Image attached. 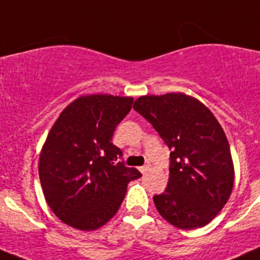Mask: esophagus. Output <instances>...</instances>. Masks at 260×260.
I'll return each mask as SVG.
<instances>
[{"instance_id":"obj_1","label":"esophagus","mask_w":260,"mask_h":260,"mask_svg":"<svg viewBox=\"0 0 260 260\" xmlns=\"http://www.w3.org/2000/svg\"><path fill=\"white\" fill-rule=\"evenodd\" d=\"M150 170V166H142V167H140V171H141V174H147V171Z\"/></svg>"}]
</instances>
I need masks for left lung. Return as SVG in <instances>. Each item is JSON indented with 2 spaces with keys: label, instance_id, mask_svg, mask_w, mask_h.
<instances>
[{
  "label": "left lung",
  "instance_id": "obj_1",
  "mask_svg": "<svg viewBox=\"0 0 260 260\" xmlns=\"http://www.w3.org/2000/svg\"><path fill=\"white\" fill-rule=\"evenodd\" d=\"M133 109L170 147L166 190L154 196L163 219L180 229L207 225L232 193L235 166L228 140L211 110L185 93L141 95Z\"/></svg>",
  "mask_w": 260,
  "mask_h": 260
}]
</instances>
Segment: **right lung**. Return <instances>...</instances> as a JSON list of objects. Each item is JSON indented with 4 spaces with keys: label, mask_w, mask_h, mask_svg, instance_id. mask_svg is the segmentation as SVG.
<instances>
[{
    "label": "right lung",
    "mask_w": 260,
    "mask_h": 260,
    "mask_svg": "<svg viewBox=\"0 0 260 260\" xmlns=\"http://www.w3.org/2000/svg\"><path fill=\"white\" fill-rule=\"evenodd\" d=\"M133 97L83 94L64 107L49 131L39 158L46 203L55 216L79 231H94L118 212L128 182L141 177L118 162L116 125Z\"/></svg>",
    "instance_id": "obj_1"
}]
</instances>
